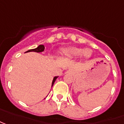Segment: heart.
<instances>
[{
  "mask_svg": "<svg viewBox=\"0 0 124 124\" xmlns=\"http://www.w3.org/2000/svg\"><path fill=\"white\" fill-rule=\"evenodd\" d=\"M60 54L61 56H66L70 59H74L79 56L82 57H89L91 55V52L89 49H82L81 48L69 46L66 48H61L60 50Z\"/></svg>",
  "mask_w": 124,
  "mask_h": 124,
  "instance_id": "b5f03b06",
  "label": "heart"
}]
</instances>
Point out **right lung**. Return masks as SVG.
I'll return each instance as SVG.
<instances>
[{
  "label": "right lung",
  "instance_id": "add662e5",
  "mask_svg": "<svg viewBox=\"0 0 124 124\" xmlns=\"http://www.w3.org/2000/svg\"><path fill=\"white\" fill-rule=\"evenodd\" d=\"M45 47L44 45H39V46H38L36 48H34V49H31V50H27L26 52H43L44 50ZM59 76H54V78H53V80H52V86H53V85L54 83V82H55V80H56V78H58Z\"/></svg>",
  "mask_w": 124,
  "mask_h": 124
}]
</instances>
